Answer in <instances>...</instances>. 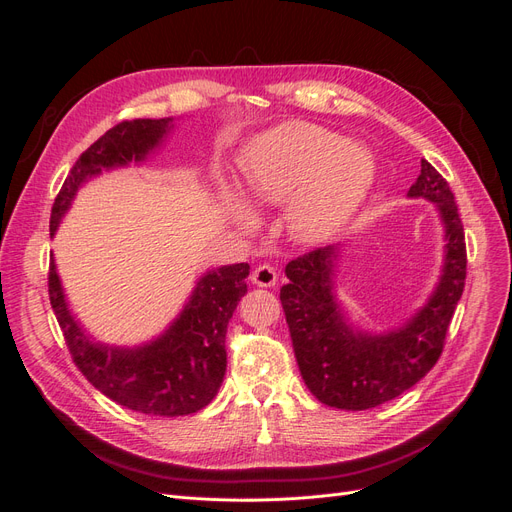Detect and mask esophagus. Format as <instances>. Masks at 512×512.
Returning <instances> with one entry per match:
<instances>
[{
	"label": "esophagus",
	"mask_w": 512,
	"mask_h": 512,
	"mask_svg": "<svg viewBox=\"0 0 512 512\" xmlns=\"http://www.w3.org/2000/svg\"><path fill=\"white\" fill-rule=\"evenodd\" d=\"M252 282H254L256 286H262V288L275 286V282H277V271H275V267L267 265V262H262V265H258V267L252 271Z\"/></svg>",
	"instance_id": "34e87169"
}]
</instances>
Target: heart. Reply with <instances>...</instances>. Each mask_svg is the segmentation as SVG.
<instances>
[{"mask_svg": "<svg viewBox=\"0 0 512 512\" xmlns=\"http://www.w3.org/2000/svg\"><path fill=\"white\" fill-rule=\"evenodd\" d=\"M374 179L369 151L307 121H288L256 138L243 162V190L254 209L288 205L301 243H322L359 209Z\"/></svg>", "mask_w": 512, "mask_h": 512, "instance_id": "heart-1", "label": "heart"}]
</instances>
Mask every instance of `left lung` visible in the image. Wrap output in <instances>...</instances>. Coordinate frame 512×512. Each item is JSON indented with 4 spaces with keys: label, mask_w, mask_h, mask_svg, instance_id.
<instances>
[{
    "label": "left lung",
    "mask_w": 512,
    "mask_h": 512,
    "mask_svg": "<svg viewBox=\"0 0 512 512\" xmlns=\"http://www.w3.org/2000/svg\"><path fill=\"white\" fill-rule=\"evenodd\" d=\"M436 203L446 228L442 280L406 327L386 335L354 333L333 297L335 247H316L286 265L280 301L294 356L312 395L324 406L367 410L399 397L438 363L466 286V232L448 181L427 160L408 192Z\"/></svg>",
    "instance_id": "8db88e82"
}]
</instances>
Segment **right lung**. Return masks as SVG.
<instances>
[{"instance_id": "obj_1", "label": "right lung", "mask_w": 512, "mask_h": 512, "mask_svg": "<svg viewBox=\"0 0 512 512\" xmlns=\"http://www.w3.org/2000/svg\"><path fill=\"white\" fill-rule=\"evenodd\" d=\"M170 119L121 121L81 153L51 209V235L79 185L102 168L143 160L168 132ZM250 265L209 271L188 305L162 337L143 348H111L91 342L68 312L55 265L49 267V299L74 365L100 393L134 412L183 416L203 410L218 393L226 371L228 320L247 292Z\"/></svg>"}]
</instances>
